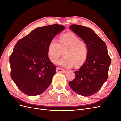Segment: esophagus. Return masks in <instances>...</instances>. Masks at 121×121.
<instances>
[{
  "mask_svg": "<svg viewBox=\"0 0 121 121\" xmlns=\"http://www.w3.org/2000/svg\"><path fill=\"white\" fill-rule=\"evenodd\" d=\"M56 72L57 73H66L67 72H68V71L64 70L63 69H62V68H57Z\"/></svg>",
  "mask_w": 121,
  "mask_h": 121,
  "instance_id": "esophagus-1",
  "label": "esophagus"
}]
</instances>
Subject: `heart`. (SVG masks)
Segmentation results:
<instances>
[{"mask_svg":"<svg viewBox=\"0 0 121 121\" xmlns=\"http://www.w3.org/2000/svg\"><path fill=\"white\" fill-rule=\"evenodd\" d=\"M64 52V57L57 62V64L65 67L70 68L75 65L81 66L87 59L88 48L86 43L81 41L75 34L68 32L62 35L59 38V43L53 38L48 46V55L52 63H56Z\"/></svg>","mask_w":121,"mask_h":121,"instance_id":"heart-1","label":"heart"}]
</instances>
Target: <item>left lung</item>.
<instances>
[{"instance_id": "1", "label": "left lung", "mask_w": 121, "mask_h": 121, "mask_svg": "<svg viewBox=\"0 0 121 121\" xmlns=\"http://www.w3.org/2000/svg\"><path fill=\"white\" fill-rule=\"evenodd\" d=\"M70 28L86 43L88 54L69 85L79 95L90 96L98 92L107 80L111 59L106 43L92 29L78 25H72Z\"/></svg>"}]
</instances>
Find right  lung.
<instances>
[{
	"label": "right lung",
	"instance_id": "obj_1",
	"mask_svg": "<svg viewBox=\"0 0 121 121\" xmlns=\"http://www.w3.org/2000/svg\"><path fill=\"white\" fill-rule=\"evenodd\" d=\"M65 28L58 24L37 28L16 44L9 59L11 77L26 95H39L50 86L56 68L48 57V46Z\"/></svg>",
	"mask_w": 121,
	"mask_h": 121
}]
</instances>
